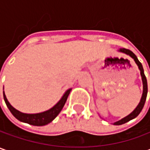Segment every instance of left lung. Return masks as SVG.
Returning a JSON list of instances; mask_svg holds the SVG:
<instances>
[{
	"mask_svg": "<svg viewBox=\"0 0 150 150\" xmlns=\"http://www.w3.org/2000/svg\"><path fill=\"white\" fill-rule=\"evenodd\" d=\"M118 52H123L124 54L126 55H129V57H131L134 62H135V63L137 64V66L139 67V71H140V75H141V78H142V82H143V93H142V97H141V99H140V102L139 103V104L137 105L135 108H134V110L132 112H130L129 115H127L126 117H124L122 119H120V120H118L117 122H115V123H113L114 125H120V124H124L125 123H127V122H129L130 120H132V119H134V118H135L139 113L142 111V109H143V108L144 106V103H145V100H146V97H147V93H148V84H147V79H146V77H145V75H144V68H143V66H142L141 62H139V61L138 60V58H137V57L135 56V54L133 52H131L130 50L128 49H125V48H120V49L118 50Z\"/></svg>",
	"mask_w": 150,
	"mask_h": 150,
	"instance_id": "1",
	"label": "left lung"
}]
</instances>
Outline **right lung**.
I'll return each instance as SVG.
<instances>
[{
    "label": "right lung",
    "instance_id": "1",
    "mask_svg": "<svg viewBox=\"0 0 150 150\" xmlns=\"http://www.w3.org/2000/svg\"><path fill=\"white\" fill-rule=\"evenodd\" d=\"M71 90L72 88L67 90L62 97L61 98L60 100L58 101L54 106L52 107L50 109L46 110L44 112H38V113H25V112H20L11 105V103H9L6 97L4 91H3V97H4V100L9 110L13 114L15 118H17L19 121L31 124V125H34V126H44L51 123L60 113L62 108L65 105V103L67 102V97L69 95Z\"/></svg>",
    "mask_w": 150,
    "mask_h": 150
}]
</instances>
